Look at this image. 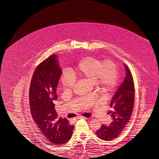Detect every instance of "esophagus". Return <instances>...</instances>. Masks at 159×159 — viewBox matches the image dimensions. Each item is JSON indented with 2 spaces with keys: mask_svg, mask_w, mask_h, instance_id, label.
Listing matches in <instances>:
<instances>
[{
  "mask_svg": "<svg viewBox=\"0 0 159 159\" xmlns=\"http://www.w3.org/2000/svg\"><path fill=\"white\" fill-rule=\"evenodd\" d=\"M86 119V118L84 117H82V116H80V117H78L76 118V119Z\"/></svg>",
  "mask_w": 159,
  "mask_h": 159,
  "instance_id": "obj_1",
  "label": "esophagus"
}]
</instances>
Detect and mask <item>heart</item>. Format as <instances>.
I'll return each instance as SVG.
<instances>
[{"label":"heart","mask_w":159,"mask_h":159,"mask_svg":"<svg viewBox=\"0 0 159 159\" xmlns=\"http://www.w3.org/2000/svg\"><path fill=\"white\" fill-rule=\"evenodd\" d=\"M75 78L94 83L103 92L111 91L116 86L118 81L117 66L112 60L102 62L100 59L93 57H86L81 60L71 70ZM62 88L66 91L74 88L75 80L68 70H65L61 78Z\"/></svg>","instance_id":"1"}]
</instances>
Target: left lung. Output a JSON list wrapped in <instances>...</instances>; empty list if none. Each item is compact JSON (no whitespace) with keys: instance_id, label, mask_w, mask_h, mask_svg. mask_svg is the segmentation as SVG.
I'll use <instances>...</instances> for the list:
<instances>
[{"instance_id":"8db88e82","label":"left lung","mask_w":159,"mask_h":159,"mask_svg":"<svg viewBox=\"0 0 159 159\" xmlns=\"http://www.w3.org/2000/svg\"><path fill=\"white\" fill-rule=\"evenodd\" d=\"M127 72L123 84L119 86L110 103L112 108L111 114L112 122L108 126L102 125L95 132L96 135L103 141H109L116 139L123 131L131 119L134 102V86L133 75L129 68L125 64Z\"/></svg>"}]
</instances>
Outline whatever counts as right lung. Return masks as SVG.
I'll return each instance as SVG.
<instances>
[{"label": "right lung", "mask_w": 159, "mask_h": 159, "mask_svg": "<svg viewBox=\"0 0 159 159\" xmlns=\"http://www.w3.org/2000/svg\"><path fill=\"white\" fill-rule=\"evenodd\" d=\"M61 74L57 56L51 55L37 66L29 90L30 108L34 121L45 139L56 145L68 143L74 127L67 119L57 118L54 108Z\"/></svg>", "instance_id": "obj_1"}]
</instances>
